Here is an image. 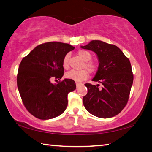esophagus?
I'll return each instance as SVG.
<instances>
[{"label":"esophagus","mask_w":152,"mask_h":152,"mask_svg":"<svg viewBox=\"0 0 152 152\" xmlns=\"http://www.w3.org/2000/svg\"><path fill=\"white\" fill-rule=\"evenodd\" d=\"M76 87H77V88H78V87H79L80 86H81V85H82V84H81V83H79V82H76Z\"/></svg>","instance_id":"obj_1"}]
</instances>
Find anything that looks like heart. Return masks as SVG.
Masks as SVG:
<instances>
[{
    "mask_svg": "<svg viewBox=\"0 0 152 152\" xmlns=\"http://www.w3.org/2000/svg\"><path fill=\"white\" fill-rule=\"evenodd\" d=\"M77 54L82 60L85 61L83 65V68H85L90 73L92 74L94 73L96 71L97 66L93 61H91L92 55L89 51L86 50H79ZM69 59H70V55L69 54H66L64 56L62 61V66L64 69H68L69 68ZM86 70H82L79 71L73 70H70L66 73L65 77L66 78L72 80L75 82H81L88 78V72Z\"/></svg>",
    "mask_w": 152,
    "mask_h": 152,
    "instance_id": "obj_1",
    "label": "heart"
}]
</instances>
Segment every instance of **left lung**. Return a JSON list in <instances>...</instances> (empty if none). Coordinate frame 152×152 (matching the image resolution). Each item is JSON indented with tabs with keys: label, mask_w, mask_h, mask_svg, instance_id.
Returning <instances> with one entry per match:
<instances>
[{
	"label": "left lung",
	"mask_w": 152,
	"mask_h": 152,
	"mask_svg": "<svg viewBox=\"0 0 152 152\" xmlns=\"http://www.w3.org/2000/svg\"><path fill=\"white\" fill-rule=\"evenodd\" d=\"M81 48L94 51L99 61L92 79L101 84L86 83L88 89L83 97L85 109L99 118H110L119 114L127 104L132 88L133 74L129 60L116 45L100 40H92Z\"/></svg>",
	"instance_id": "left-lung-1"
}]
</instances>
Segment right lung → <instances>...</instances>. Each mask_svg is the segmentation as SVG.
<instances>
[{"instance_id": "right-lung-1", "label": "right lung", "mask_w": 152, "mask_h": 152, "mask_svg": "<svg viewBox=\"0 0 152 152\" xmlns=\"http://www.w3.org/2000/svg\"><path fill=\"white\" fill-rule=\"evenodd\" d=\"M73 46L58 42L37 45L20 61L17 87L25 108L39 119H50L64 112L68 94L76 86L72 80L64 79L52 84L53 78H62L64 56Z\"/></svg>"}]
</instances>
